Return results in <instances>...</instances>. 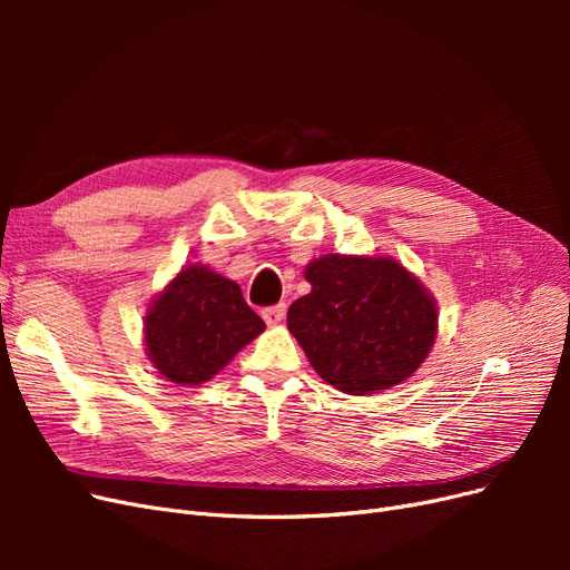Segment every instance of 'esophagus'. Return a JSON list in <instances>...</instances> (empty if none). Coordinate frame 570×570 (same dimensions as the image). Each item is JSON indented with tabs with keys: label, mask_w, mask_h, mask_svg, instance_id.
<instances>
[{
	"label": "esophagus",
	"mask_w": 570,
	"mask_h": 570,
	"mask_svg": "<svg viewBox=\"0 0 570 570\" xmlns=\"http://www.w3.org/2000/svg\"><path fill=\"white\" fill-rule=\"evenodd\" d=\"M285 314H287V306H285V304H275V306H268V308H264V312H262V316H264V321H266L268 325L283 323Z\"/></svg>",
	"instance_id": "esophagus-1"
}]
</instances>
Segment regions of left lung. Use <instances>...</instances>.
Masks as SVG:
<instances>
[{
	"instance_id": "obj_1",
	"label": "left lung",
	"mask_w": 570,
	"mask_h": 570,
	"mask_svg": "<svg viewBox=\"0 0 570 570\" xmlns=\"http://www.w3.org/2000/svg\"><path fill=\"white\" fill-rule=\"evenodd\" d=\"M312 292L287 312V327L325 383L375 394L416 371L438 331V306L392 258L327 254L306 266Z\"/></svg>"
}]
</instances>
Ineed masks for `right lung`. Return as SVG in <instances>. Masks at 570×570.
I'll return each instance as SVG.
<instances>
[{"label":"right lung","instance_id":"right-lung-1","mask_svg":"<svg viewBox=\"0 0 570 570\" xmlns=\"http://www.w3.org/2000/svg\"><path fill=\"white\" fill-rule=\"evenodd\" d=\"M266 327L237 283L206 266L183 268L145 318L151 364L178 385H199Z\"/></svg>","mask_w":570,"mask_h":570}]
</instances>
